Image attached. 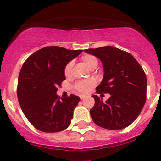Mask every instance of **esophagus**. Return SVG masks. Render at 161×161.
<instances>
[{"mask_svg": "<svg viewBox=\"0 0 161 161\" xmlns=\"http://www.w3.org/2000/svg\"><path fill=\"white\" fill-rule=\"evenodd\" d=\"M79 97H80L81 100H84V99L86 98L85 96H83V95H80V96H79Z\"/></svg>", "mask_w": 161, "mask_h": 161, "instance_id": "34e87169", "label": "esophagus"}]
</instances>
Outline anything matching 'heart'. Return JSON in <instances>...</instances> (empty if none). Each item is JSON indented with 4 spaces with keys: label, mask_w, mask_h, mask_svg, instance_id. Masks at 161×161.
<instances>
[{
    "label": "heart",
    "mask_w": 161,
    "mask_h": 161,
    "mask_svg": "<svg viewBox=\"0 0 161 161\" xmlns=\"http://www.w3.org/2000/svg\"><path fill=\"white\" fill-rule=\"evenodd\" d=\"M81 60L82 61V62L87 66L90 69H92V68L97 67V59L92 55L86 54L84 55L81 58ZM71 69H72V63L69 62V64L66 65L65 69H64V75L66 76L69 75L71 73ZM95 85V82L94 80H86V81H79V82H76L75 85L74 86L75 89L76 90L79 91V92H82V93H86V92H88L89 90L92 88L93 86Z\"/></svg>",
    "instance_id": "obj_1"
}]
</instances>
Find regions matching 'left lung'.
Returning <instances> with one entry per match:
<instances>
[{"instance_id":"obj_1","label":"left lung","mask_w":161,"mask_h":161,"mask_svg":"<svg viewBox=\"0 0 161 161\" xmlns=\"http://www.w3.org/2000/svg\"><path fill=\"white\" fill-rule=\"evenodd\" d=\"M84 51L94 55L103 64V78L96 88L97 93H109L103 102L92 95L95 104L90 110L92 121L100 127L119 130L137 118L147 100V76L134 57L111 46Z\"/></svg>"}]
</instances>
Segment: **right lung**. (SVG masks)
<instances>
[{
    "label": "right lung",
    "instance_id": "right-lung-1",
    "mask_svg": "<svg viewBox=\"0 0 161 161\" xmlns=\"http://www.w3.org/2000/svg\"><path fill=\"white\" fill-rule=\"evenodd\" d=\"M82 51L46 47L24 62L18 81V100L25 116L38 130L58 132L70 125L80 98L71 94L60 99L57 87L65 80L64 69L68 63Z\"/></svg>",
    "mask_w": 161,
    "mask_h": 161
}]
</instances>
